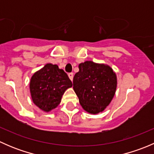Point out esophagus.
I'll return each mask as SVG.
<instances>
[{"label": "esophagus", "mask_w": 154, "mask_h": 154, "mask_svg": "<svg viewBox=\"0 0 154 154\" xmlns=\"http://www.w3.org/2000/svg\"><path fill=\"white\" fill-rule=\"evenodd\" d=\"M68 77H69L70 80H71V81H72V80H73V77H74V74H73V73H69V74H68Z\"/></svg>", "instance_id": "esophagus-1"}]
</instances>
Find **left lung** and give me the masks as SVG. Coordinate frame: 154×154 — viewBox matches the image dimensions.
Listing matches in <instances>:
<instances>
[{
	"label": "left lung",
	"mask_w": 154,
	"mask_h": 154,
	"mask_svg": "<svg viewBox=\"0 0 154 154\" xmlns=\"http://www.w3.org/2000/svg\"><path fill=\"white\" fill-rule=\"evenodd\" d=\"M73 85L83 109L91 114H97L103 112L112 100L117 77L107 65L86 61L79 65Z\"/></svg>",
	"instance_id": "obj_1"
}]
</instances>
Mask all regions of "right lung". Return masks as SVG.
Here are the masks:
<instances>
[{
    "label": "right lung",
    "instance_id": "right-lung-1",
    "mask_svg": "<svg viewBox=\"0 0 154 154\" xmlns=\"http://www.w3.org/2000/svg\"><path fill=\"white\" fill-rule=\"evenodd\" d=\"M72 82L58 66L48 63L32 76L29 90L32 100L40 109L50 112L61 102L62 97Z\"/></svg>",
    "mask_w": 154,
    "mask_h": 154
}]
</instances>
